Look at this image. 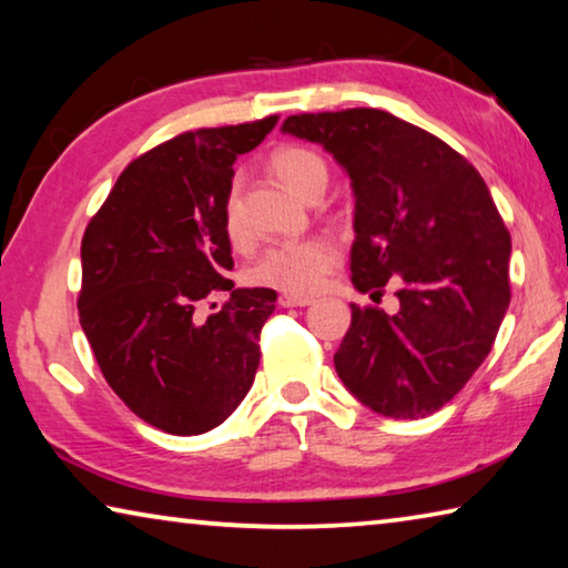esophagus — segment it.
<instances>
[{
    "label": "esophagus",
    "mask_w": 568,
    "mask_h": 568,
    "mask_svg": "<svg viewBox=\"0 0 568 568\" xmlns=\"http://www.w3.org/2000/svg\"><path fill=\"white\" fill-rule=\"evenodd\" d=\"M277 303H281L283 307H305V305H311L313 301H311V297H297V295H281V297H277Z\"/></svg>",
    "instance_id": "obj_1"
}]
</instances>
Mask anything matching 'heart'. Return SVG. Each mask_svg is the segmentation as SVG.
I'll list each match as a JSON object with an SVG mask.
<instances>
[{
	"label": "heart",
	"mask_w": 568,
	"mask_h": 568,
	"mask_svg": "<svg viewBox=\"0 0 568 568\" xmlns=\"http://www.w3.org/2000/svg\"><path fill=\"white\" fill-rule=\"evenodd\" d=\"M273 170L295 195L311 200L321 195L328 185V162L311 148H283L275 152ZM225 235L233 243H243L247 237L243 210H240L237 190L225 200L223 213ZM341 263V250L328 237L313 235L303 240H285V243L267 245L253 263L247 265V283L273 287L285 295L307 297L318 293L328 281L333 267Z\"/></svg>",
	"instance_id": "1"
}]
</instances>
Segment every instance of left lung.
<instances>
[{
  "label": "left lung",
  "mask_w": 568,
  "mask_h": 568,
  "mask_svg": "<svg viewBox=\"0 0 568 568\" xmlns=\"http://www.w3.org/2000/svg\"><path fill=\"white\" fill-rule=\"evenodd\" d=\"M283 132L318 142L353 180V285H398V313L351 305L335 371L381 416H430L491 353L511 301V235L491 192L460 152L390 112H301Z\"/></svg>",
  "instance_id": "left-lung-1"
}]
</instances>
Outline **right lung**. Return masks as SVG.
<instances>
[{
	"instance_id": "add662e5",
	"label": "right lung",
	"mask_w": 568,
	"mask_h": 568,
	"mask_svg": "<svg viewBox=\"0 0 568 568\" xmlns=\"http://www.w3.org/2000/svg\"><path fill=\"white\" fill-rule=\"evenodd\" d=\"M275 124L277 114L200 128L148 150L84 230L82 331L110 388L165 434L220 426L255 381L277 295L225 277L233 247L223 213L237 155ZM217 292L229 293L224 307L200 322L196 307Z\"/></svg>"
}]
</instances>
